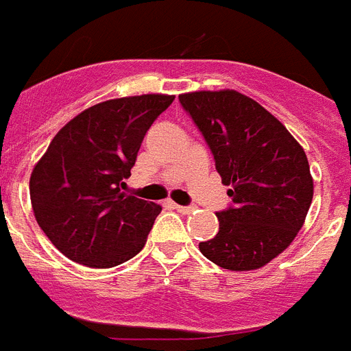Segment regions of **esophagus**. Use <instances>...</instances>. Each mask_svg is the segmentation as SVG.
Here are the masks:
<instances>
[{"label":"esophagus","instance_id":"esophagus-1","mask_svg":"<svg viewBox=\"0 0 351 351\" xmlns=\"http://www.w3.org/2000/svg\"><path fill=\"white\" fill-rule=\"evenodd\" d=\"M175 209L178 210V213H182V215H189L191 210L195 209V207H193V205H178V204H175Z\"/></svg>","mask_w":351,"mask_h":351}]
</instances>
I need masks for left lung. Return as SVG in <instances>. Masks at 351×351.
Returning a JSON list of instances; mask_svg holds the SVG:
<instances>
[{"mask_svg": "<svg viewBox=\"0 0 351 351\" xmlns=\"http://www.w3.org/2000/svg\"><path fill=\"white\" fill-rule=\"evenodd\" d=\"M215 156L232 204L216 213L218 234L200 252L227 270H256L281 254L303 227L314 180L303 147L272 113L234 92L178 95Z\"/></svg>", "mask_w": 351, "mask_h": 351, "instance_id": "left-lung-1", "label": "left lung"}]
</instances>
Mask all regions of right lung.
<instances>
[{
    "mask_svg": "<svg viewBox=\"0 0 351 351\" xmlns=\"http://www.w3.org/2000/svg\"><path fill=\"white\" fill-rule=\"evenodd\" d=\"M173 95L122 97L88 108L50 142L30 176L36 220L75 263L110 269L136 256L160 205L121 193L142 138Z\"/></svg>",
    "mask_w": 351,
    "mask_h": 351,
    "instance_id": "obj_1",
    "label": "right lung"
}]
</instances>
